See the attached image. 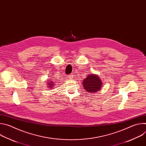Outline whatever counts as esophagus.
<instances>
[{
    "instance_id": "esophagus-1",
    "label": "esophagus",
    "mask_w": 146,
    "mask_h": 146,
    "mask_svg": "<svg viewBox=\"0 0 146 146\" xmlns=\"http://www.w3.org/2000/svg\"><path fill=\"white\" fill-rule=\"evenodd\" d=\"M73 74H69V75H68V78H69V79H72L73 78Z\"/></svg>"
}]
</instances>
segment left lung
Listing matches in <instances>:
<instances>
[{
	"label": "left lung",
	"instance_id": "obj_1",
	"mask_svg": "<svg viewBox=\"0 0 146 146\" xmlns=\"http://www.w3.org/2000/svg\"><path fill=\"white\" fill-rule=\"evenodd\" d=\"M82 87L89 93L98 92L102 87V81L99 76L95 74H90L83 80Z\"/></svg>",
	"mask_w": 146,
	"mask_h": 146
}]
</instances>
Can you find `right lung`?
Segmentation results:
<instances>
[{
    "instance_id": "1",
    "label": "right lung",
    "mask_w": 146,
    "mask_h": 146,
    "mask_svg": "<svg viewBox=\"0 0 146 146\" xmlns=\"http://www.w3.org/2000/svg\"><path fill=\"white\" fill-rule=\"evenodd\" d=\"M48 80H47V82H46L47 84V87L48 88V89H52L54 87V86L55 85H57V84H56V80H55V81H54V80L52 79H50V78H48Z\"/></svg>"
}]
</instances>
